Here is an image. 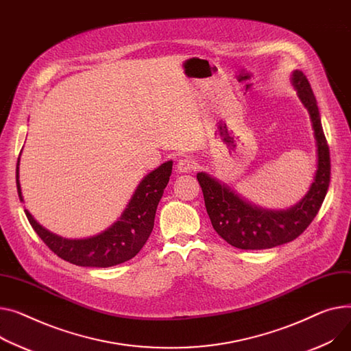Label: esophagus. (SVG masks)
<instances>
[{"mask_svg":"<svg viewBox=\"0 0 351 351\" xmlns=\"http://www.w3.org/2000/svg\"><path fill=\"white\" fill-rule=\"evenodd\" d=\"M176 168L182 173H188V172H192L196 168V163L191 156H183V158L179 159Z\"/></svg>","mask_w":351,"mask_h":351,"instance_id":"1","label":"esophagus"}]
</instances>
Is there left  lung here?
<instances>
[{
  "instance_id": "left-lung-1",
  "label": "left lung",
  "mask_w": 351,
  "mask_h": 351,
  "mask_svg": "<svg viewBox=\"0 0 351 351\" xmlns=\"http://www.w3.org/2000/svg\"><path fill=\"white\" fill-rule=\"evenodd\" d=\"M292 83L300 101L309 111L317 145V171L305 197L289 210L268 212L248 204L206 173H197L213 228L223 240L236 248L265 250L293 241L313 221L328 193L330 152L322 128L316 97L306 76L299 70L293 72Z\"/></svg>"
}]
</instances>
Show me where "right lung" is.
<instances>
[{"mask_svg":"<svg viewBox=\"0 0 351 351\" xmlns=\"http://www.w3.org/2000/svg\"><path fill=\"white\" fill-rule=\"evenodd\" d=\"M18 163L16 189L19 200H23L18 180ZM171 173L172 160L162 163L158 169L147 175L138 184L120 220L101 234L91 239L66 240L58 237L36 223L28 210H25V215L40 240L62 260L80 267L107 268L119 265L134 258L149 239L154 228L156 207L169 182Z\"/></svg>","mask_w":351,"mask_h":351,"instance_id":"add662e5","label":"right lung"}]
</instances>
